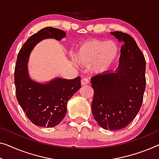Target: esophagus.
I'll use <instances>...</instances> for the list:
<instances>
[{
    "label": "esophagus",
    "instance_id": "1",
    "mask_svg": "<svg viewBox=\"0 0 159 159\" xmlns=\"http://www.w3.org/2000/svg\"><path fill=\"white\" fill-rule=\"evenodd\" d=\"M89 84V80L87 78H84V79H81V85L82 86H84V85Z\"/></svg>",
    "mask_w": 159,
    "mask_h": 159
}]
</instances>
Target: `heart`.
<instances>
[{"mask_svg":"<svg viewBox=\"0 0 159 159\" xmlns=\"http://www.w3.org/2000/svg\"><path fill=\"white\" fill-rule=\"evenodd\" d=\"M119 46L114 41L90 39L80 43L73 53V59L84 66H91L96 73L110 70L119 56Z\"/></svg>","mask_w":159,"mask_h":159,"instance_id":"b5f03b06","label":"heart"}]
</instances>
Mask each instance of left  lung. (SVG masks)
<instances>
[{
	"instance_id": "left-lung-1",
	"label": "left lung",
	"mask_w": 159,
	"mask_h": 159,
	"mask_svg": "<svg viewBox=\"0 0 159 159\" xmlns=\"http://www.w3.org/2000/svg\"><path fill=\"white\" fill-rule=\"evenodd\" d=\"M111 34L123 42L118 68L91 79L94 94L92 113L103 129L116 131L127 126L141 107L146 89V60L136 42L120 31Z\"/></svg>"
}]
</instances>
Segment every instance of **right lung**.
<instances>
[{
  "label": "right lung",
  "mask_w": 159,
  "mask_h": 159,
  "mask_svg": "<svg viewBox=\"0 0 159 159\" xmlns=\"http://www.w3.org/2000/svg\"><path fill=\"white\" fill-rule=\"evenodd\" d=\"M66 35L58 28H43L27 40L17 57L14 74L16 98L28 119L39 126L58 125L66 114L68 101L81 87L80 76L70 80L56 78L43 84L31 80L28 75L27 63L35 45L46 39L60 41Z\"/></svg>",
  "instance_id": "right-lung-1"
}]
</instances>
